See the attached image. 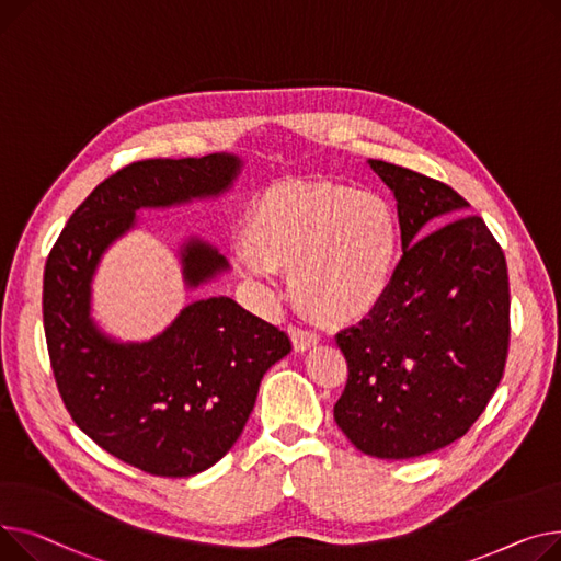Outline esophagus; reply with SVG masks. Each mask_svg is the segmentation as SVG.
<instances>
[{
	"label": "esophagus",
	"mask_w": 561,
	"mask_h": 561,
	"mask_svg": "<svg viewBox=\"0 0 561 561\" xmlns=\"http://www.w3.org/2000/svg\"><path fill=\"white\" fill-rule=\"evenodd\" d=\"M287 333H289V337H291L294 348L301 351V353L308 351V348H312V346H317V342H319V335H317V333L306 331V328H299V325H289Z\"/></svg>",
	"instance_id": "34e87169"
}]
</instances>
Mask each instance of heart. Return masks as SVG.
<instances>
[{"mask_svg":"<svg viewBox=\"0 0 561 561\" xmlns=\"http://www.w3.org/2000/svg\"><path fill=\"white\" fill-rule=\"evenodd\" d=\"M236 257L257 278L289 270L294 299L317 319L355 321L380 306L397 276L401 221L376 192L276 183L253 199Z\"/></svg>","mask_w":561,"mask_h":561,"instance_id":"obj_1","label":"heart"}]
</instances>
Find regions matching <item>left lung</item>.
Wrapping results in <instances>:
<instances>
[{"label": "left lung", "instance_id": "left-lung-1", "mask_svg": "<svg viewBox=\"0 0 561 561\" xmlns=\"http://www.w3.org/2000/svg\"><path fill=\"white\" fill-rule=\"evenodd\" d=\"M369 164L397 196L403 257L380 306L337 335L348 380L335 421L365 455L410 459L465 437L499 389L510 276L465 196L399 164ZM442 216L456 219L436 229Z\"/></svg>", "mask_w": 561, "mask_h": 561}]
</instances>
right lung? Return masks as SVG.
I'll use <instances>...</instances> for the list:
<instances>
[{
  "mask_svg": "<svg viewBox=\"0 0 561 561\" xmlns=\"http://www.w3.org/2000/svg\"><path fill=\"white\" fill-rule=\"evenodd\" d=\"M238 170L226 153L130 162L72 213L45 265V337L65 408L94 444L151 476L187 478L219 462L244 431L262 376L291 342L228 296H210L156 340L115 344L90 321V278L136 210L219 194ZM181 255L192 287L226 270L202 242Z\"/></svg>",
  "mask_w": 561,
  "mask_h": 561,
  "instance_id": "obj_1",
  "label": "right lung"
}]
</instances>
